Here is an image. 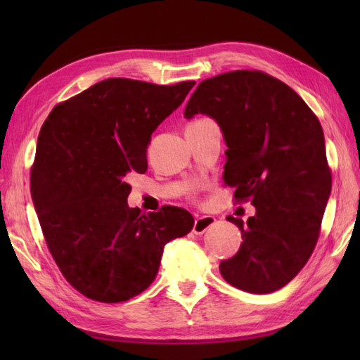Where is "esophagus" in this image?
I'll return each mask as SVG.
<instances>
[{
  "mask_svg": "<svg viewBox=\"0 0 360 360\" xmlns=\"http://www.w3.org/2000/svg\"><path fill=\"white\" fill-rule=\"evenodd\" d=\"M217 223V219L213 217H196L195 224H193V232L196 235L204 233L207 229H210L213 224Z\"/></svg>",
  "mask_w": 360,
  "mask_h": 360,
  "instance_id": "obj_1",
  "label": "esophagus"
}]
</instances>
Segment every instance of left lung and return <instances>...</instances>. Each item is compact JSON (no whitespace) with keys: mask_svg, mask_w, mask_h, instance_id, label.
Instances as JSON below:
<instances>
[{"mask_svg":"<svg viewBox=\"0 0 360 360\" xmlns=\"http://www.w3.org/2000/svg\"><path fill=\"white\" fill-rule=\"evenodd\" d=\"M213 117L227 145L224 186L257 213L238 226V252L219 264L223 278L252 294L292 280L314 250L331 193L323 129L292 88L262 71H231L202 80L184 116Z\"/></svg>","mask_w":360,"mask_h":360,"instance_id":"8db88e82","label":"left lung"}]
</instances>
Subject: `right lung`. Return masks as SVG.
<instances>
[{
	"label": "right lung",
	"mask_w": 360,
	"mask_h": 360,
	"mask_svg": "<svg viewBox=\"0 0 360 360\" xmlns=\"http://www.w3.org/2000/svg\"><path fill=\"white\" fill-rule=\"evenodd\" d=\"M195 82L176 85L106 79L53 106L30 168V195L60 272L91 300L127 302L147 289L164 246L187 235L193 217L164 205L128 207L131 172H147L151 134Z\"/></svg>",
	"instance_id": "obj_1"
}]
</instances>
